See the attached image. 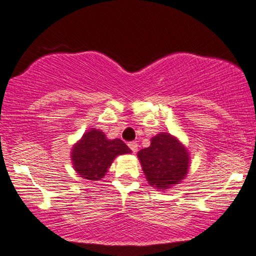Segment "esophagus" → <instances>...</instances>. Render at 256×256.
I'll return each instance as SVG.
<instances>
[{"label": "esophagus", "mask_w": 256, "mask_h": 256, "mask_svg": "<svg viewBox=\"0 0 256 256\" xmlns=\"http://www.w3.org/2000/svg\"><path fill=\"white\" fill-rule=\"evenodd\" d=\"M128 146H129V148L132 149V152H138V142H135V141L129 142Z\"/></svg>", "instance_id": "obj_1"}]
</instances>
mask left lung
<instances>
[{
    "label": "left lung",
    "mask_w": 256,
    "mask_h": 256,
    "mask_svg": "<svg viewBox=\"0 0 256 256\" xmlns=\"http://www.w3.org/2000/svg\"><path fill=\"white\" fill-rule=\"evenodd\" d=\"M142 170L150 187L166 192L184 180L189 170L188 149L169 132L150 138V146L138 152Z\"/></svg>",
    "instance_id": "obj_1"
}]
</instances>
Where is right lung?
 Wrapping results in <instances>:
<instances>
[{
	"label": "right lung",
	"instance_id": "1",
	"mask_svg": "<svg viewBox=\"0 0 256 256\" xmlns=\"http://www.w3.org/2000/svg\"><path fill=\"white\" fill-rule=\"evenodd\" d=\"M130 152L128 146L120 138L110 140L104 132L90 128L72 146L70 158L80 176L98 181L104 176L116 156Z\"/></svg>",
	"mask_w": 256,
	"mask_h": 256
}]
</instances>
